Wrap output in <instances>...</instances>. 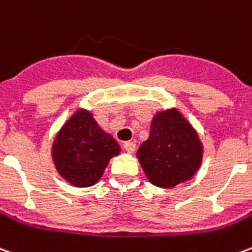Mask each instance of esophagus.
Wrapping results in <instances>:
<instances>
[{
    "label": "esophagus",
    "mask_w": 252,
    "mask_h": 252,
    "mask_svg": "<svg viewBox=\"0 0 252 252\" xmlns=\"http://www.w3.org/2000/svg\"><path fill=\"white\" fill-rule=\"evenodd\" d=\"M123 148L126 150V153H133L135 151V148H136V144L133 142H126L123 144Z\"/></svg>",
    "instance_id": "esophagus-1"
}]
</instances>
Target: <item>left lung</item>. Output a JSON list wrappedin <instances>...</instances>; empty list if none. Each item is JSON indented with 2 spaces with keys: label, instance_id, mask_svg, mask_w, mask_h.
Here are the masks:
<instances>
[{
  "label": "left lung",
  "instance_id": "8db88e82",
  "mask_svg": "<svg viewBox=\"0 0 252 252\" xmlns=\"http://www.w3.org/2000/svg\"><path fill=\"white\" fill-rule=\"evenodd\" d=\"M201 154L191 126L177 110H167L154 117L150 137L137 150V158L151 184L174 188L194 175Z\"/></svg>",
  "mask_w": 252,
  "mask_h": 252
}]
</instances>
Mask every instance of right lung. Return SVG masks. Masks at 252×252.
I'll return each mask as SVG.
<instances>
[{
    "label": "right lung",
    "instance_id": "add662e5",
    "mask_svg": "<svg viewBox=\"0 0 252 252\" xmlns=\"http://www.w3.org/2000/svg\"><path fill=\"white\" fill-rule=\"evenodd\" d=\"M120 146L105 133L93 116L78 110L63 126L54 143V163L71 185L86 188L97 184Z\"/></svg>",
    "mask_w": 252,
    "mask_h": 252
}]
</instances>
